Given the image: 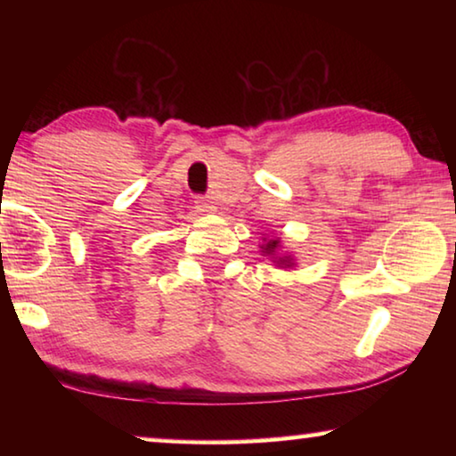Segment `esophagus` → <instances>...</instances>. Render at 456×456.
Wrapping results in <instances>:
<instances>
[{
  "label": "esophagus",
  "instance_id": "obj_1",
  "mask_svg": "<svg viewBox=\"0 0 456 456\" xmlns=\"http://www.w3.org/2000/svg\"><path fill=\"white\" fill-rule=\"evenodd\" d=\"M195 209H197L200 215H209V213H215V211H217V207H215L213 200L200 197V199H197V200H195Z\"/></svg>",
  "mask_w": 456,
  "mask_h": 456
}]
</instances>
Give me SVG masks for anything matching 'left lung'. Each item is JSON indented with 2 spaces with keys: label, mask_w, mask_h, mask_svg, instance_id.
Returning a JSON list of instances; mask_svg holds the SVG:
<instances>
[{
  "label": "left lung",
  "mask_w": 456,
  "mask_h": 456,
  "mask_svg": "<svg viewBox=\"0 0 456 456\" xmlns=\"http://www.w3.org/2000/svg\"><path fill=\"white\" fill-rule=\"evenodd\" d=\"M261 241H264V243L259 245L261 256L272 259L273 265L281 267V269H293V267H296V257H293L289 251H283L281 237H267L265 235L264 239H261Z\"/></svg>",
  "instance_id": "obj_1"
}]
</instances>
